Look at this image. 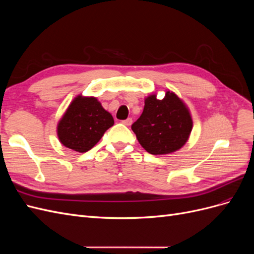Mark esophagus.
Here are the masks:
<instances>
[{"instance_id":"1","label":"esophagus","mask_w":254,"mask_h":254,"mask_svg":"<svg viewBox=\"0 0 254 254\" xmlns=\"http://www.w3.org/2000/svg\"><path fill=\"white\" fill-rule=\"evenodd\" d=\"M123 124L124 125H126V126H130L132 124V119H127V120H125V121H123Z\"/></svg>"}]
</instances>
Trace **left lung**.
Wrapping results in <instances>:
<instances>
[{"mask_svg": "<svg viewBox=\"0 0 254 254\" xmlns=\"http://www.w3.org/2000/svg\"><path fill=\"white\" fill-rule=\"evenodd\" d=\"M144 110L131 129L142 147L151 155H170L182 148L193 129L187 104L175 92L166 90L163 99L153 93L144 99Z\"/></svg>", "mask_w": 254, "mask_h": 254, "instance_id": "1", "label": "left lung"}]
</instances>
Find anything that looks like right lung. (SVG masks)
<instances>
[{"label": "right lung", "instance_id": "1", "mask_svg": "<svg viewBox=\"0 0 254 254\" xmlns=\"http://www.w3.org/2000/svg\"><path fill=\"white\" fill-rule=\"evenodd\" d=\"M113 124L112 115L96 97L79 94L58 121L56 131L64 147L86 152L94 147Z\"/></svg>", "mask_w": 254, "mask_h": 254}]
</instances>
